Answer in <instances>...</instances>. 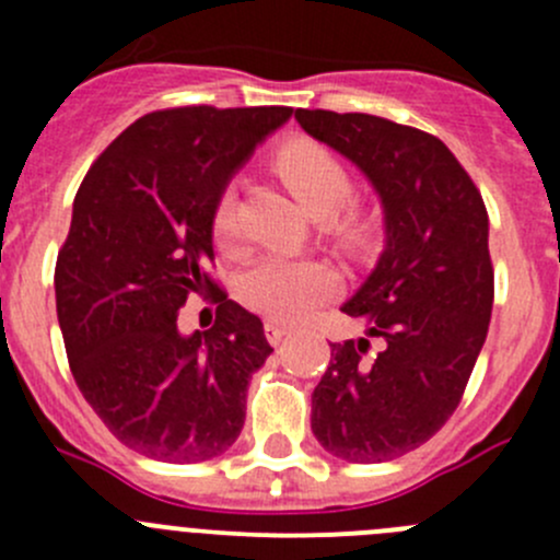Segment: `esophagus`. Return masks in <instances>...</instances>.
<instances>
[{
  "label": "esophagus",
  "instance_id": "obj_1",
  "mask_svg": "<svg viewBox=\"0 0 560 560\" xmlns=\"http://www.w3.org/2000/svg\"><path fill=\"white\" fill-rule=\"evenodd\" d=\"M265 336H268V341L273 343V347H279L284 338L292 336V327L281 325V322H276V319H268L265 322Z\"/></svg>",
  "mask_w": 560,
  "mask_h": 560
}]
</instances>
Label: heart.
<instances>
[{"mask_svg":"<svg viewBox=\"0 0 560 560\" xmlns=\"http://www.w3.org/2000/svg\"><path fill=\"white\" fill-rule=\"evenodd\" d=\"M284 184L314 219H327L325 230L347 246L363 252L371 246L376 224L369 213L343 211L354 197L349 167L316 140H292L273 160ZM238 195L233 186L222 191L213 208V238L219 246H233L238 238ZM338 290V276L319 259H298L284 254L259 257L238 279V298L257 314L276 322H301L330 301Z\"/></svg>","mask_w":560,"mask_h":560,"instance_id":"obj_1","label":"heart"}]
</instances>
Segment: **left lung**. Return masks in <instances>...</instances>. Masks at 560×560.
I'll list each match as a JSON object with an SVG mask.
<instances>
[{"label": "left lung", "instance_id": "1", "mask_svg": "<svg viewBox=\"0 0 560 560\" xmlns=\"http://www.w3.org/2000/svg\"><path fill=\"white\" fill-rule=\"evenodd\" d=\"M308 135L360 167L385 208L387 244L341 312L368 338L330 343L312 395V431L349 463L400 457L453 417L493 312L488 211L453 151L369 113L295 110Z\"/></svg>", "mask_w": 560, "mask_h": 560}]
</instances>
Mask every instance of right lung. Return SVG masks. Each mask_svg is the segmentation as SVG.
Masks as SVG:
<instances>
[{
	"mask_svg": "<svg viewBox=\"0 0 560 560\" xmlns=\"http://www.w3.org/2000/svg\"><path fill=\"white\" fill-rule=\"evenodd\" d=\"M292 107L186 105L145 113L94 160L56 257L70 371L107 431L165 463L211 460L246 420V387L273 352L259 316L211 279L213 208ZM189 294L211 331L177 332Z\"/></svg>",
	"mask_w": 560,
	"mask_h": 560,
	"instance_id": "add662e5",
	"label": "right lung"
}]
</instances>
